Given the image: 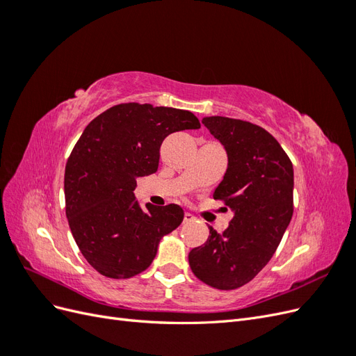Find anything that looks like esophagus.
<instances>
[{
  "label": "esophagus",
  "instance_id": "esophagus-1",
  "mask_svg": "<svg viewBox=\"0 0 356 356\" xmlns=\"http://www.w3.org/2000/svg\"><path fill=\"white\" fill-rule=\"evenodd\" d=\"M193 220H196L195 215L190 213V212H186V213H184V222H190V221H193Z\"/></svg>",
  "mask_w": 356,
  "mask_h": 356
}]
</instances>
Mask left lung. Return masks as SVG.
Wrapping results in <instances>:
<instances>
[{"label": "left lung", "mask_w": 356, "mask_h": 356, "mask_svg": "<svg viewBox=\"0 0 356 356\" xmlns=\"http://www.w3.org/2000/svg\"><path fill=\"white\" fill-rule=\"evenodd\" d=\"M202 123L227 153V170L213 191L233 212L229 227L191 250L193 273L217 289H236L263 270L293 217L294 169L276 139L263 127L212 115Z\"/></svg>", "instance_id": "obj_1"}]
</instances>
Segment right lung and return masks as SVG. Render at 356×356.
Segmentation results:
<instances>
[{
	"label": "right lung",
	"mask_w": 356,
	"mask_h": 356,
	"mask_svg": "<svg viewBox=\"0 0 356 356\" xmlns=\"http://www.w3.org/2000/svg\"><path fill=\"white\" fill-rule=\"evenodd\" d=\"M186 110L120 104L86 126L65 166V209L79 250L96 272L127 279L153 263L165 234L184 220L175 203L145 208L135 199L136 178L159 168L163 139L199 129Z\"/></svg>",
	"instance_id": "1"
}]
</instances>
